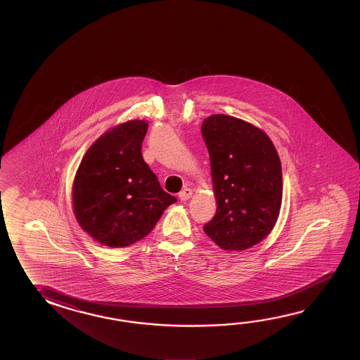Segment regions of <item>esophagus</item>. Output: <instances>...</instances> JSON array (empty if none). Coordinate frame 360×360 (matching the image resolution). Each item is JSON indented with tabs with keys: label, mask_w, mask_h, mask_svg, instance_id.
<instances>
[{
	"label": "esophagus",
	"mask_w": 360,
	"mask_h": 360,
	"mask_svg": "<svg viewBox=\"0 0 360 360\" xmlns=\"http://www.w3.org/2000/svg\"><path fill=\"white\" fill-rule=\"evenodd\" d=\"M179 198L182 200V201H187V200H190L192 198V190L191 188H184L182 191L179 192Z\"/></svg>",
	"instance_id": "esophagus-1"
}]
</instances>
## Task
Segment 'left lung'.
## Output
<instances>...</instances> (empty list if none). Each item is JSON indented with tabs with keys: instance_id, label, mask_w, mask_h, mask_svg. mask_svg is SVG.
<instances>
[{
	"instance_id": "left-lung-1",
	"label": "left lung",
	"mask_w": 360,
	"mask_h": 360,
	"mask_svg": "<svg viewBox=\"0 0 360 360\" xmlns=\"http://www.w3.org/2000/svg\"><path fill=\"white\" fill-rule=\"evenodd\" d=\"M201 132L217 200V213L204 231L220 249H250L278 219L283 190L278 153L263 129L231 115L206 117Z\"/></svg>"
}]
</instances>
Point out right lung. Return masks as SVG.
Masks as SVG:
<instances>
[{
	"label": "right lung",
	"mask_w": 360,
	"mask_h": 360,
	"mask_svg": "<svg viewBox=\"0 0 360 360\" xmlns=\"http://www.w3.org/2000/svg\"><path fill=\"white\" fill-rule=\"evenodd\" d=\"M148 123L133 119L112 127L89 147L72 188L82 229L108 248H127L146 237L174 196L162 191L142 154Z\"/></svg>",
	"instance_id": "obj_1"
}]
</instances>
